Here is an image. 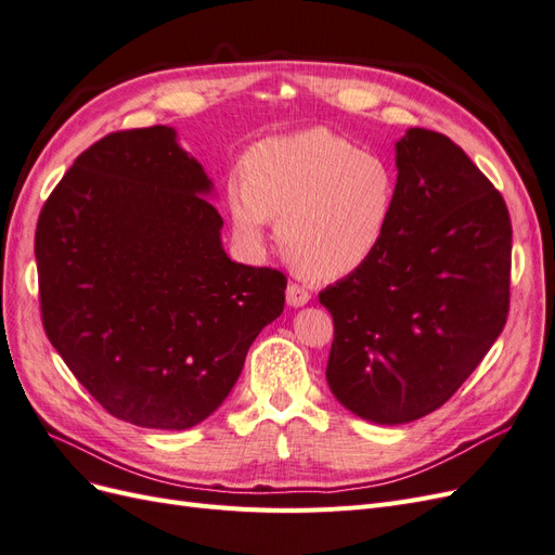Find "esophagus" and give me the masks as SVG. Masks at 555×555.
Masks as SVG:
<instances>
[{
	"label": "esophagus",
	"mask_w": 555,
	"mask_h": 555,
	"mask_svg": "<svg viewBox=\"0 0 555 555\" xmlns=\"http://www.w3.org/2000/svg\"><path fill=\"white\" fill-rule=\"evenodd\" d=\"M308 300H310V292L306 287H300V284L292 282L287 287V304L292 308H304Z\"/></svg>",
	"instance_id": "1"
}]
</instances>
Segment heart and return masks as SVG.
Here are the masks:
<instances>
[{
  "label": "heart",
  "mask_w": 555,
  "mask_h": 555,
  "mask_svg": "<svg viewBox=\"0 0 555 555\" xmlns=\"http://www.w3.org/2000/svg\"><path fill=\"white\" fill-rule=\"evenodd\" d=\"M393 206L391 166L324 127L255 145L245 176L227 182L236 236L259 247L282 217V247L300 271L324 280L354 273L375 255Z\"/></svg>",
  "instance_id": "heart-1"
}]
</instances>
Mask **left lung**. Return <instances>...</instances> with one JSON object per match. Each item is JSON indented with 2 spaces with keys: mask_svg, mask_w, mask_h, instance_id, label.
Instances as JSON below:
<instances>
[{
  "mask_svg": "<svg viewBox=\"0 0 555 555\" xmlns=\"http://www.w3.org/2000/svg\"><path fill=\"white\" fill-rule=\"evenodd\" d=\"M396 206L375 255L319 294L331 393L365 422L422 418L459 391L509 312L505 198L444 133L396 143Z\"/></svg>",
  "mask_w": 555,
  "mask_h": 555,
  "instance_id": "left-lung-1",
  "label": "left lung"
}]
</instances>
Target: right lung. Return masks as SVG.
Wrapping results in <instances>:
<instances>
[{
  "mask_svg": "<svg viewBox=\"0 0 555 555\" xmlns=\"http://www.w3.org/2000/svg\"><path fill=\"white\" fill-rule=\"evenodd\" d=\"M212 180L173 127L115 131L64 173L35 255L50 345L108 414L184 430L236 384L287 278L222 247Z\"/></svg>",
  "mask_w": 555,
  "mask_h": 555,
  "instance_id": "right-lung-1",
  "label": "right lung"
}]
</instances>
